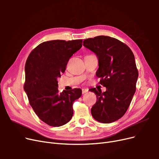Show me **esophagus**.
Instances as JSON below:
<instances>
[{
    "instance_id": "34e87169",
    "label": "esophagus",
    "mask_w": 159,
    "mask_h": 159,
    "mask_svg": "<svg viewBox=\"0 0 159 159\" xmlns=\"http://www.w3.org/2000/svg\"><path fill=\"white\" fill-rule=\"evenodd\" d=\"M88 88H83L82 89V93L83 94H84V93H87L88 91Z\"/></svg>"
}]
</instances>
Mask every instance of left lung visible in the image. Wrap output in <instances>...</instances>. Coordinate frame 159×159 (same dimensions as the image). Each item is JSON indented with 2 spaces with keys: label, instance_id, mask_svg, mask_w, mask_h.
<instances>
[{
  "label": "left lung",
  "instance_id": "left-lung-1",
  "mask_svg": "<svg viewBox=\"0 0 159 159\" xmlns=\"http://www.w3.org/2000/svg\"><path fill=\"white\" fill-rule=\"evenodd\" d=\"M83 45L98 56L99 68L96 75L106 91L91 89L97 102L91 109L99 122L110 123L126 113L136 91L138 70L131 50L123 42L112 37L99 36L88 38Z\"/></svg>",
  "mask_w": 159,
  "mask_h": 159
}]
</instances>
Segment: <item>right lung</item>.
Here are the masks:
<instances>
[{
    "label": "right lung",
    "mask_w": 159,
    "mask_h": 159,
    "mask_svg": "<svg viewBox=\"0 0 159 159\" xmlns=\"http://www.w3.org/2000/svg\"><path fill=\"white\" fill-rule=\"evenodd\" d=\"M82 41L42 42L27 58L24 89L38 117L50 126L60 127L70 121L73 116V103L82 93L78 88L60 93L57 81L70 57L82 46Z\"/></svg>",
    "instance_id": "1"
}]
</instances>
